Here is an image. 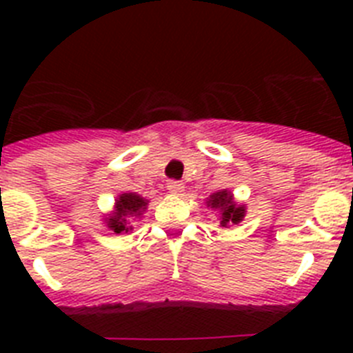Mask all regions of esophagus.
I'll return each mask as SVG.
<instances>
[{"label": "esophagus", "instance_id": "34e87169", "mask_svg": "<svg viewBox=\"0 0 353 353\" xmlns=\"http://www.w3.org/2000/svg\"><path fill=\"white\" fill-rule=\"evenodd\" d=\"M183 189H185V185H183L180 180H170V182H168V191H170L171 194H180V192H183Z\"/></svg>", "mask_w": 353, "mask_h": 353}]
</instances>
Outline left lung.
<instances>
[{
    "label": "left lung",
    "instance_id": "8db88e82",
    "mask_svg": "<svg viewBox=\"0 0 353 353\" xmlns=\"http://www.w3.org/2000/svg\"><path fill=\"white\" fill-rule=\"evenodd\" d=\"M208 205H210L212 208H219L221 226L224 228L230 226V224L240 223L242 217H244L245 208L242 207V205H236L235 201H233V196L228 191H221L212 194L210 199H208Z\"/></svg>",
    "mask_w": 353,
    "mask_h": 353
}]
</instances>
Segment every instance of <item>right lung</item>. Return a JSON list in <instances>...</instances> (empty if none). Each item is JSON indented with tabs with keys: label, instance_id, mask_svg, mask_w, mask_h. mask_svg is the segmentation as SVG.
Listing matches in <instances>:
<instances>
[{
	"label": "right lung",
	"instance_id": "1",
	"mask_svg": "<svg viewBox=\"0 0 353 353\" xmlns=\"http://www.w3.org/2000/svg\"><path fill=\"white\" fill-rule=\"evenodd\" d=\"M146 208V199L141 196L132 194V192H125L117 199V207H114V214L108 219V226L113 230L114 233H123L132 230L130 224V217L136 215L139 217L141 212Z\"/></svg>",
	"mask_w": 353,
	"mask_h": 353
}]
</instances>
